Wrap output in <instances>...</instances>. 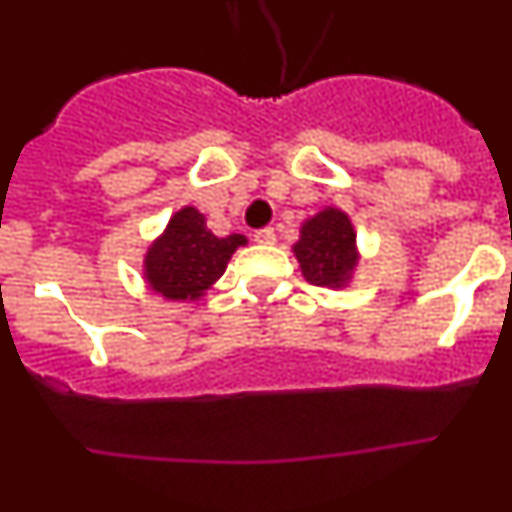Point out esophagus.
<instances>
[{"label": "esophagus", "instance_id": "34e87169", "mask_svg": "<svg viewBox=\"0 0 512 512\" xmlns=\"http://www.w3.org/2000/svg\"><path fill=\"white\" fill-rule=\"evenodd\" d=\"M253 241L261 243V246H271V243H277V233H274V228H261L256 230Z\"/></svg>", "mask_w": 512, "mask_h": 512}]
</instances>
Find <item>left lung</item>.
I'll list each match as a JSON object with an SVG mask.
<instances>
[{
  "label": "left lung",
  "instance_id": "8db88e82",
  "mask_svg": "<svg viewBox=\"0 0 512 512\" xmlns=\"http://www.w3.org/2000/svg\"><path fill=\"white\" fill-rule=\"evenodd\" d=\"M292 251L307 282L328 289L348 287L361 261L354 223L338 207L307 217Z\"/></svg>",
  "mask_w": 512,
  "mask_h": 512
}]
</instances>
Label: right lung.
<instances>
[{
  "mask_svg": "<svg viewBox=\"0 0 512 512\" xmlns=\"http://www.w3.org/2000/svg\"><path fill=\"white\" fill-rule=\"evenodd\" d=\"M246 235L217 238L197 207L174 212L164 233L148 246L143 277L148 287L171 302H194L223 277L235 248L246 246Z\"/></svg>",
  "mask_w": 512,
  "mask_h": 512,
  "instance_id": "1",
  "label": "right lung"
}]
</instances>
